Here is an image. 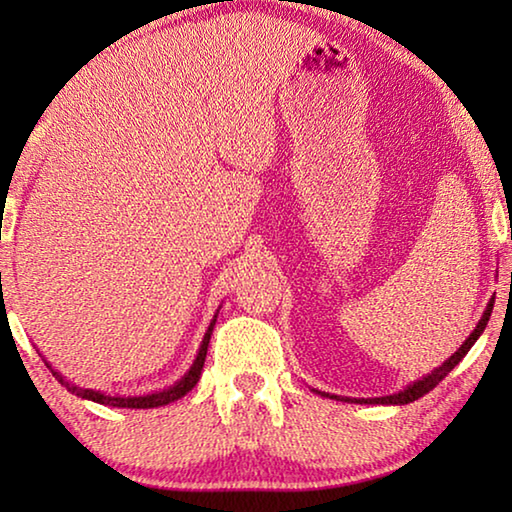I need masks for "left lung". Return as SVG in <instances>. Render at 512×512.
Segmentation results:
<instances>
[{
	"label": "left lung",
	"instance_id": "8db88e82",
	"mask_svg": "<svg viewBox=\"0 0 512 512\" xmlns=\"http://www.w3.org/2000/svg\"><path fill=\"white\" fill-rule=\"evenodd\" d=\"M492 307H495V298H490V302H488V307H485V311H483V316H481V320L479 323H476V327H474V332L467 336L465 339V343L461 345V348H458L452 357H449L443 366H438V368H433L429 375H424L422 379H415L413 384H409L404 388V391H397V393H393V395H384V397H341V395H329V393H323V391H316L318 395H323V397H329V400H336V402H357V404H397V406H402V404H409V402H415V400H420L422 395H427L429 391H433V388H436L440 381H443L449 372H452L458 363L463 361V357L467 352H470V348L472 345L479 341V336L483 334V329H485V325H488V320H490V314H492Z\"/></svg>",
	"mask_w": 512,
	"mask_h": 512
}]
</instances>
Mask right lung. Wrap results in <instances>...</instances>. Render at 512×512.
<instances>
[{
    "label": "right lung",
    "mask_w": 512,
    "mask_h": 512,
    "mask_svg": "<svg viewBox=\"0 0 512 512\" xmlns=\"http://www.w3.org/2000/svg\"><path fill=\"white\" fill-rule=\"evenodd\" d=\"M219 309H216L212 323H210V327H207V332H205L203 341H201V348H198L192 366H189V370L176 381V384L164 388V391H155V393H146V395H110V393H103V391H94V388L76 386V384H72V381L60 375V372L51 368L49 361H45V363H47V368L54 372V377L67 388L69 393L79 395V397H83V400H92V402L103 404V406H115V409H155V406H164V404H171V402L180 400V397H185L198 384V379H201V372H203V363H205V357H207V345H210V336H212V329H214V323H216V316H219Z\"/></svg>",
    "instance_id": "obj_1"
}]
</instances>
